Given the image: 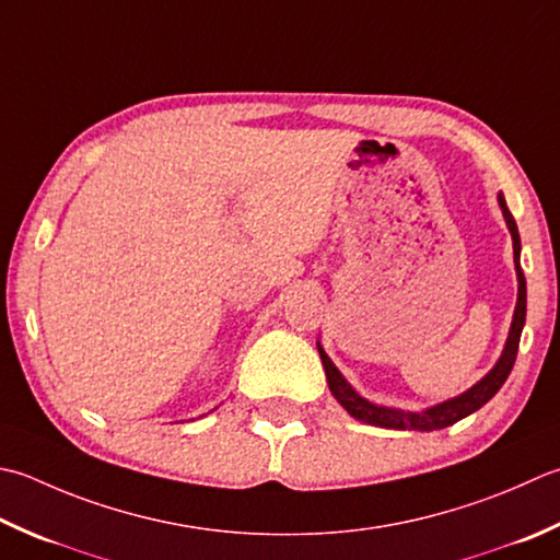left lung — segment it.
I'll return each instance as SVG.
<instances>
[{
  "mask_svg": "<svg viewBox=\"0 0 560 560\" xmlns=\"http://www.w3.org/2000/svg\"><path fill=\"white\" fill-rule=\"evenodd\" d=\"M498 203H500L502 218H505L508 230L512 235L514 271H517V305H514L508 342H505V347H502V354L495 361V366H492L483 378L476 381L468 390L458 393V396H454V398L430 405V408H424V410H400V408H388V405L371 402L369 398L361 396L352 383L342 376V371L332 364V359L325 354L320 339H317V352H320L327 386H330V393L335 396V400L342 405V408L352 415L354 420L374 424V427H383V430H418V432L444 430V427H452L454 422L468 418L470 412L483 408V405L502 388V383L508 381L510 371L514 366V359H517L524 320H527V281H524L522 265H520L522 243H520L517 223H514V218L505 203V196L498 194Z\"/></svg>",
  "mask_w": 560,
  "mask_h": 560,
  "instance_id": "1",
  "label": "left lung"
}]
</instances>
